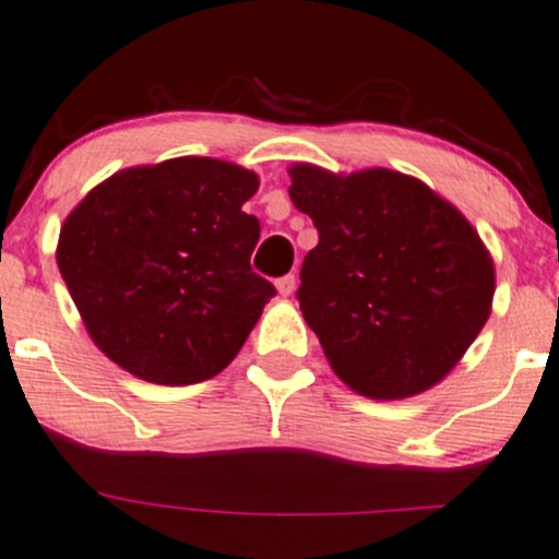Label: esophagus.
<instances>
[{
  "instance_id": "esophagus-1",
  "label": "esophagus",
  "mask_w": 559,
  "mask_h": 559,
  "mask_svg": "<svg viewBox=\"0 0 559 559\" xmlns=\"http://www.w3.org/2000/svg\"><path fill=\"white\" fill-rule=\"evenodd\" d=\"M296 274H285V277H280L277 280V290H280V296H293V290H296Z\"/></svg>"
}]
</instances>
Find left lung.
Listing matches in <instances>:
<instances>
[{
    "label": "left lung",
    "mask_w": 559,
    "mask_h": 559,
    "mask_svg": "<svg viewBox=\"0 0 559 559\" xmlns=\"http://www.w3.org/2000/svg\"><path fill=\"white\" fill-rule=\"evenodd\" d=\"M290 177L293 203L319 231L296 298L337 378L369 399L447 378L491 313L493 263L478 231L388 168L335 177L298 163Z\"/></svg>",
    "instance_id": "8db88e82"
}]
</instances>
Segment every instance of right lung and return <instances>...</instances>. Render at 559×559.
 Instances as JSON below:
<instances>
[{"label":"right lung","instance_id":"add662e5","mask_svg":"<svg viewBox=\"0 0 559 559\" xmlns=\"http://www.w3.org/2000/svg\"><path fill=\"white\" fill-rule=\"evenodd\" d=\"M259 177L213 158L127 168L60 229L58 266L92 341L127 372L192 385L248 341L274 285L250 269Z\"/></svg>","mask_w":559,"mask_h":559}]
</instances>
